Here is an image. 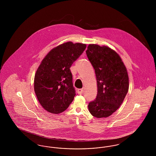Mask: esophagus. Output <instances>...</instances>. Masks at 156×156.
<instances>
[{
    "label": "esophagus",
    "mask_w": 156,
    "mask_h": 156,
    "mask_svg": "<svg viewBox=\"0 0 156 156\" xmlns=\"http://www.w3.org/2000/svg\"><path fill=\"white\" fill-rule=\"evenodd\" d=\"M77 92L79 94H82L83 92V89H78L77 90Z\"/></svg>",
    "instance_id": "34e87169"
}]
</instances>
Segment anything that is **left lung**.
<instances>
[{
  "label": "left lung",
  "instance_id": "8db88e82",
  "mask_svg": "<svg viewBox=\"0 0 156 156\" xmlns=\"http://www.w3.org/2000/svg\"><path fill=\"white\" fill-rule=\"evenodd\" d=\"M97 77L96 99L88 104L90 114L107 118L122 105L129 89V76L119 54L108 46L89 44L86 51Z\"/></svg>",
  "mask_w": 156,
  "mask_h": 156
}]
</instances>
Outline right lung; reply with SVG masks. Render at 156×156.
Listing matches in <instances>:
<instances>
[{
  "instance_id": "1",
  "label": "right lung",
  "mask_w": 156,
  "mask_h": 156,
  "mask_svg": "<svg viewBox=\"0 0 156 156\" xmlns=\"http://www.w3.org/2000/svg\"><path fill=\"white\" fill-rule=\"evenodd\" d=\"M86 47L85 44L66 42L52 48L42 60L34 76V89L47 111L58 114L73 102L76 94L70 67Z\"/></svg>"
}]
</instances>
